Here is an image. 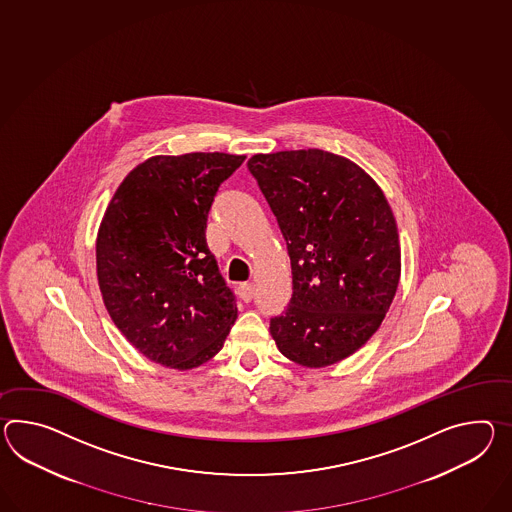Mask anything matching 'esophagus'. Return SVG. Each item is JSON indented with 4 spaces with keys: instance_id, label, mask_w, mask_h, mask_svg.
Instances as JSON below:
<instances>
[{
    "instance_id": "1",
    "label": "esophagus",
    "mask_w": 512,
    "mask_h": 512,
    "mask_svg": "<svg viewBox=\"0 0 512 512\" xmlns=\"http://www.w3.org/2000/svg\"><path fill=\"white\" fill-rule=\"evenodd\" d=\"M238 296L246 301V303H250V301L253 300V296H255V287H253L251 283L240 285V287H238Z\"/></svg>"
}]
</instances>
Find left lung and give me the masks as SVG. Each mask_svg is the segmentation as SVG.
<instances>
[{
    "instance_id": "1",
    "label": "left lung",
    "mask_w": 512,
    "mask_h": 512,
    "mask_svg": "<svg viewBox=\"0 0 512 512\" xmlns=\"http://www.w3.org/2000/svg\"><path fill=\"white\" fill-rule=\"evenodd\" d=\"M248 170L292 266V298L270 320L277 348L305 368L346 359L379 329L398 290V227L383 190L329 151L257 153Z\"/></svg>"
}]
</instances>
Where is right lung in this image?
<instances>
[{"instance_id":"1","label":"right lung","mask_w":512,"mask_h":512,"mask_svg":"<svg viewBox=\"0 0 512 512\" xmlns=\"http://www.w3.org/2000/svg\"><path fill=\"white\" fill-rule=\"evenodd\" d=\"M244 155H157L114 192L96 240L101 298L114 325L150 361L190 370L212 359L237 303L207 248L220 185Z\"/></svg>"}]
</instances>
